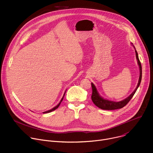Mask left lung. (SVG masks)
I'll return each mask as SVG.
<instances>
[{
    "label": "left lung",
    "instance_id": "1",
    "mask_svg": "<svg viewBox=\"0 0 153 153\" xmlns=\"http://www.w3.org/2000/svg\"><path fill=\"white\" fill-rule=\"evenodd\" d=\"M133 44V43H132ZM134 49H135V52H136V59L137 60V63L139 65V70H140V75H139V82L137 85V87L136 89L134 90V91L128 97H126L125 99L121 100L120 102H114V101H111L107 99H105L103 97H102L99 92L97 91V90L96 88V86L91 83V86H92V96H91V99L93 103L96 105L97 107H99L100 109H102V110H117V109H120L125 106L128 102L131 99V98L133 97L134 94L136 92L138 87L139 86L141 80H142V66H141V63L139 59L138 56V53L137 51L136 50V48L133 45Z\"/></svg>",
    "mask_w": 153,
    "mask_h": 153
}]
</instances>
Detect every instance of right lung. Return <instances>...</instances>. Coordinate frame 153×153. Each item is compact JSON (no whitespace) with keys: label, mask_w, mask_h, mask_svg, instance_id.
Returning <instances> with one entry per match:
<instances>
[{"label":"right lung","mask_w":153,"mask_h":153,"mask_svg":"<svg viewBox=\"0 0 153 153\" xmlns=\"http://www.w3.org/2000/svg\"><path fill=\"white\" fill-rule=\"evenodd\" d=\"M65 93H66V91L65 92V93H64V94H63V97H62V99H61V100L60 101V102L59 103V104L57 105H56L55 107H54L53 108H52L51 110H48V111H45V112H43V113H50V112H51V111H54V110H56V109L59 106V105H60V103L62 102V101L63 100V97H64V96H65Z\"/></svg>","instance_id":"1"}]
</instances>
